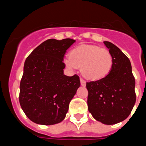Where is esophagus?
I'll use <instances>...</instances> for the list:
<instances>
[{
	"label": "esophagus",
	"instance_id": "1",
	"mask_svg": "<svg viewBox=\"0 0 146 146\" xmlns=\"http://www.w3.org/2000/svg\"><path fill=\"white\" fill-rule=\"evenodd\" d=\"M80 84H81V86H86V82L84 81L83 79H80Z\"/></svg>",
	"mask_w": 146,
	"mask_h": 146
}]
</instances>
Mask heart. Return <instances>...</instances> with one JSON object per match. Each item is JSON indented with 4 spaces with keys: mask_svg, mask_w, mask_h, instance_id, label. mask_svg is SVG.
<instances>
[{
    "mask_svg": "<svg viewBox=\"0 0 146 146\" xmlns=\"http://www.w3.org/2000/svg\"><path fill=\"white\" fill-rule=\"evenodd\" d=\"M65 62L72 69L81 68L82 74L87 80H98L107 77L111 71L113 56L107 49L83 44L73 49Z\"/></svg>",
    "mask_w": 146,
    "mask_h": 146,
    "instance_id": "heart-1",
    "label": "heart"
}]
</instances>
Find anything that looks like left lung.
<instances>
[{
	"label": "left lung",
	"mask_w": 146,
	"mask_h": 146,
	"mask_svg": "<svg viewBox=\"0 0 146 146\" xmlns=\"http://www.w3.org/2000/svg\"><path fill=\"white\" fill-rule=\"evenodd\" d=\"M113 56L107 77L86 83L88 110L104 125H114L128 117L136 102L135 79L129 59L113 43L104 42Z\"/></svg>",
	"instance_id": "left-lung-1"
}]
</instances>
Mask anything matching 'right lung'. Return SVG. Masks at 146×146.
I'll list each match as a JSON object with an SVG mask.
<instances>
[{"label":"right lung","instance_id":"right-lung-1","mask_svg":"<svg viewBox=\"0 0 146 146\" xmlns=\"http://www.w3.org/2000/svg\"><path fill=\"white\" fill-rule=\"evenodd\" d=\"M74 42L72 38H50L25 60L19 102L25 115L34 123L55 125L66 117L71 100L80 86L77 74L68 77L63 74L65 53Z\"/></svg>","mask_w":146,"mask_h":146}]
</instances>
